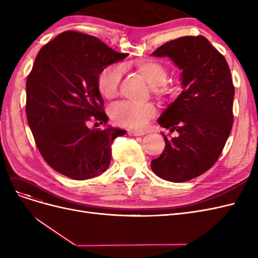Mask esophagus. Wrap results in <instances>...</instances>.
I'll return each mask as SVG.
<instances>
[{
  "mask_svg": "<svg viewBox=\"0 0 258 258\" xmlns=\"http://www.w3.org/2000/svg\"><path fill=\"white\" fill-rule=\"evenodd\" d=\"M128 135L131 137H138V136H144V131H137V130H128Z\"/></svg>",
  "mask_w": 258,
  "mask_h": 258,
  "instance_id": "obj_1",
  "label": "esophagus"
}]
</instances>
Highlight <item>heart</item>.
I'll return each instance as SVG.
<instances>
[{"mask_svg": "<svg viewBox=\"0 0 258 258\" xmlns=\"http://www.w3.org/2000/svg\"><path fill=\"white\" fill-rule=\"evenodd\" d=\"M138 71L142 74L145 81L154 87L158 95L168 93L163 84L167 81V71L159 62L145 60L137 64ZM122 67L114 64L106 67L98 76V88L101 95L105 98H113L118 91L122 77ZM110 115L115 123L122 127L143 129L156 115V108L151 103L138 104L130 101H120L113 104L110 108Z\"/></svg>", "mask_w": 258, "mask_h": 258, "instance_id": "1", "label": "heart"}]
</instances>
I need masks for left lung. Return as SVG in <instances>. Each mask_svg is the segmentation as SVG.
<instances>
[{
    "mask_svg": "<svg viewBox=\"0 0 258 258\" xmlns=\"http://www.w3.org/2000/svg\"><path fill=\"white\" fill-rule=\"evenodd\" d=\"M151 56L172 60L182 71L183 89L158 118L161 127L178 136L168 139L161 134L165 150L151 168L166 181H189L214 165L229 137L235 97L230 70L201 35L167 42Z\"/></svg>",
    "mask_w": 258,
    "mask_h": 258,
    "instance_id": "1",
    "label": "left lung"
}]
</instances>
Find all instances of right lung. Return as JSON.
Returning a JSON list of instances; mask_svg holds the SVG:
<instances>
[{"label":"right lung","instance_id":"right-lung-1","mask_svg":"<svg viewBox=\"0 0 258 258\" xmlns=\"http://www.w3.org/2000/svg\"><path fill=\"white\" fill-rule=\"evenodd\" d=\"M128 53L75 31L56 36L38 51L27 80V118L46 162L77 181L103 173L110 166L114 139L126 130L107 124L98 76ZM93 115L105 128L87 127Z\"/></svg>","mask_w":258,"mask_h":258}]
</instances>
